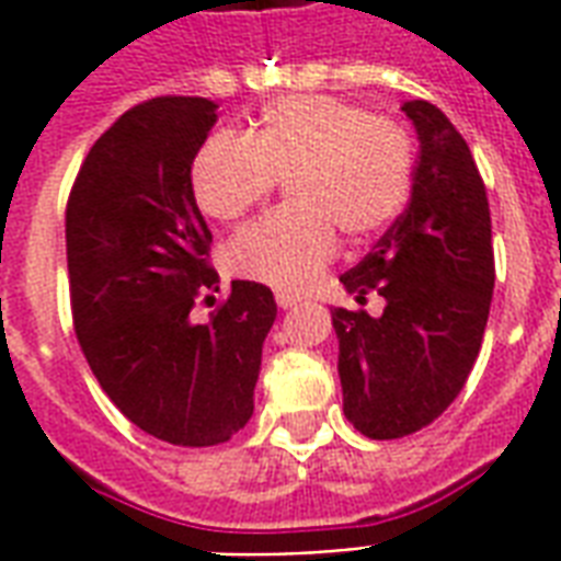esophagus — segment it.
I'll list each match as a JSON object with an SVG mask.
<instances>
[{
	"label": "esophagus",
	"mask_w": 561,
	"mask_h": 561,
	"mask_svg": "<svg viewBox=\"0 0 561 561\" xmlns=\"http://www.w3.org/2000/svg\"><path fill=\"white\" fill-rule=\"evenodd\" d=\"M299 302H302V299L294 297V294H285V290L276 294V306H279V309H297Z\"/></svg>",
	"instance_id": "1"
}]
</instances>
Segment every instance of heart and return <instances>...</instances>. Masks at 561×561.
<instances>
[{
  "instance_id": "heart-1",
  "label": "heart",
  "mask_w": 561,
  "mask_h": 561,
  "mask_svg": "<svg viewBox=\"0 0 561 561\" xmlns=\"http://www.w3.org/2000/svg\"><path fill=\"white\" fill-rule=\"evenodd\" d=\"M414 147L397 119L335 96H285L264 105L247 138L214 135L191 164L196 203L238 220L288 182L290 208L247 226L229 247L243 279L306 290L337 252V232L367 238L403 208Z\"/></svg>"
}]
</instances>
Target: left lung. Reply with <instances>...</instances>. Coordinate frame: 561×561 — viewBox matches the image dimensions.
Listing matches in <instances>:
<instances>
[{
	"mask_svg": "<svg viewBox=\"0 0 561 561\" xmlns=\"http://www.w3.org/2000/svg\"><path fill=\"white\" fill-rule=\"evenodd\" d=\"M421 156L412 199L365 259L341 276L379 318L332 311L344 414L376 442L412 435L459 397L480 356L494 290L485 185L468 144L433 102H403Z\"/></svg>",
	"mask_w": 561,
	"mask_h": 561,
	"instance_id": "8db88e82",
	"label": "left lung"
}]
</instances>
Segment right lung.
Here are the masks:
<instances>
[{
  "label": "right lung",
  "mask_w": 561,
  "mask_h": 561,
  "mask_svg": "<svg viewBox=\"0 0 561 561\" xmlns=\"http://www.w3.org/2000/svg\"><path fill=\"white\" fill-rule=\"evenodd\" d=\"M214 123L203 96L140 102L93 144L67 199L81 353L128 421L176 447H214L247 426L276 320L273 290L243 279L208 323L191 320L199 290H217L191 185Z\"/></svg>",
  "instance_id": "right-lung-1"
}]
</instances>
